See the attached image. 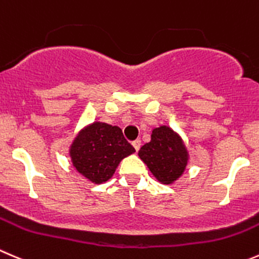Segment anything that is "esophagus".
I'll use <instances>...</instances> for the list:
<instances>
[{
	"label": "esophagus",
	"instance_id": "1",
	"mask_svg": "<svg viewBox=\"0 0 259 259\" xmlns=\"http://www.w3.org/2000/svg\"><path fill=\"white\" fill-rule=\"evenodd\" d=\"M140 145H142V142H140L139 139L134 140V142H133V147H134V149L137 150V152L140 149Z\"/></svg>",
	"mask_w": 259,
	"mask_h": 259
}]
</instances>
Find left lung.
<instances>
[{
	"mask_svg": "<svg viewBox=\"0 0 259 259\" xmlns=\"http://www.w3.org/2000/svg\"><path fill=\"white\" fill-rule=\"evenodd\" d=\"M138 154L153 176L164 185L178 180L188 162L182 138L165 125L153 129L150 142L143 145Z\"/></svg>",
	"mask_w": 259,
	"mask_h": 259,
	"instance_id": "1",
	"label": "left lung"
}]
</instances>
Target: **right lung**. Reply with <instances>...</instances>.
I'll return each mask as SVG.
<instances>
[{
    "label": "right lung",
    "mask_w": 259,
    "mask_h": 259,
    "mask_svg": "<svg viewBox=\"0 0 259 259\" xmlns=\"http://www.w3.org/2000/svg\"><path fill=\"white\" fill-rule=\"evenodd\" d=\"M134 152L119 126L100 121L83 127L69 148L73 167L97 185L109 181L119 163Z\"/></svg>",
    "instance_id": "1"
}]
</instances>
